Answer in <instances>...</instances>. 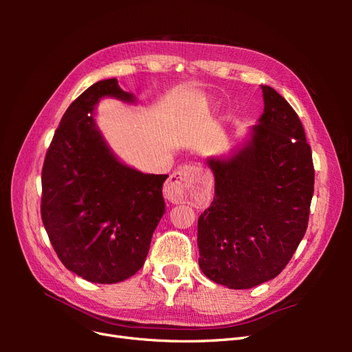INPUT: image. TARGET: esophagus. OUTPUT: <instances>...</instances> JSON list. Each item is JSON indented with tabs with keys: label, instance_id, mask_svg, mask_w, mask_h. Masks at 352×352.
<instances>
[{
	"label": "esophagus",
	"instance_id": "esophagus-1",
	"mask_svg": "<svg viewBox=\"0 0 352 352\" xmlns=\"http://www.w3.org/2000/svg\"><path fill=\"white\" fill-rule=\"evenodd\" d=\"M208 177L197 167L185 166L175 172L164 185V195L170 202H197L208 192Z\"/></svg>",
	"mask_w": 352,
	"mask_h": 352
}]
</instances>
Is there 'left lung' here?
Returning <instances> with one entry per match:
<instances>
[{
	"label": "left lung",
	"mask_w": 352,
	"mask_h": 352,
	"mask_svg": "<svg viewBox=\"0 0 352 352\" xmlns=\"http://www.w3.org/2000/svg\"><path fill=\"white\" fill-rule=\"evenodd\" d=\"M264 111L250 140L208 158L214 199L198 219L199 269L230 289L274 279L305 235L314 192L311 148L300 117L261 85Z\"/></svg>",
	"instance_id": "left-lung-1"
}]
</instances>
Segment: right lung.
Wrapping results in <instances>:
<instances>
[{
	"label": "right lung",
	"instance_id": "obj_1",
	"mask_svg": "<svg viewBox=\"0 0 352 352\" xmlns=\"http://www.w3.org/2000/svg\"><path fill=\"white\" fill-rule=\"evenodd\" d=\"M102 97L135 102L117 79L94 83L63 114L42 167L41 216L65 267L94 283L140 270L164 214L167 175L123 164L94 119Z\"/></svg>",
	"mask_w": 352,
	"mask_h": 352
}]
</instances>
